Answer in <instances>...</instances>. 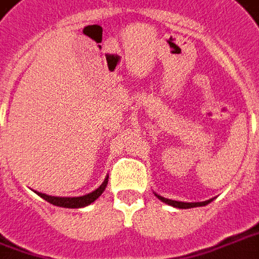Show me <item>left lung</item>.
I'll return each instance as SVG.
<instances>
[{"label":"left lung","instance_id":"obj_1","mask_svg":"<svg viewBox=\"0 0 259 259\" xmlns=\"http://www.w3.org/2000/svg\"><path fill=\"white\" fill-rule=\"evenodd\" d=\"M157 199H160L162 202H165L167 205H170V206H175V208H179V209H189V208H195V206H205V205H208L212 199L209 201H205V202H195V203H189V202H178V201H172V199H166L163 196H159L156 195Z\"/></svg>","mask_w":259,"mask_h":259}]
</instances>
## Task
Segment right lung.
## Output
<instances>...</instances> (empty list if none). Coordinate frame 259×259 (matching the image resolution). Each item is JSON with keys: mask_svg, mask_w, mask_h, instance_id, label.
Instances as JSON below:
<instances>
[{"mask_svg": "<svg viewBox=\"0 0 259 259\" xmlns=\"http://www.w3.org/2000/svg\"><path fill=\"white\" fill-rule=\"evenodd\" d=\"M107 181L109 178L104 179V182L96 189L92 193H87L84 196H77V198H58V196H49L46 193H41V192H37V195L41 196L42 199H46L50 203L56 205V206H63V208H83V206H87L90 205L92 202H94L104 191L106 185H107Z\"/></svg>", "mask_w": 259, "mask_h": 259, "instance_id": "obj_1", "label": "right lung"}]
</instances>
